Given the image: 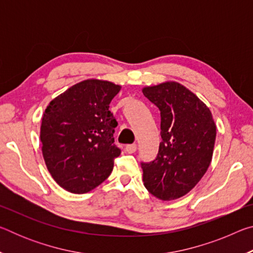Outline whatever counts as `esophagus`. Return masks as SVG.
I'll return each mask as SVG.
<instances>
[{
  "label": "esophagus",
  "mask_w": 253,
  "mask_h": 253,
  "mask_svg": "<svg viewBox=\"0 0 253 253\" xmlns=\"http://www.w3.org/2000/svg\"><path fill=\"white\" fill-rule=\"evenodd\" d=\"M137 149V145L136 144H131V145H127L126 146V152L129 153V154H132L135 153Z\"/></svg>",
  "instance_id": "obj_1"
}]
</instances>
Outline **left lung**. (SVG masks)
<instances>
[{"label": "left lung", "mask_w": 253, "mask_h": 253, "mask_svg": "<svg viewBox=\"0 0 253 253\" xmlns=\"http://www.w3.org/2000/svg\"><path fill=\"white\" fill-rule=\"evenodd\" d=\"M142 91L161 111L162 136L155 160L142 163L144 185L160 200L179 199L200 182L211 163L216 136L212 113L176 81Z\"/></svg>", "instance_id": "obj_1"}]
</instances>
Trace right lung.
Listing matches in <instances>:
<instances>
[{
    "label": "right lung",
    "mask_w": 253,
    "mask_h": 253,
    "mask_svg": "<svg viewBox=\"0 0 253 253\" xmlns=\"http://www.w3.org/2000/svg\"><path fill=\"white\" fill-rule=\"evenodd\" d=\"M119 84L87 79L50 101L40 139L46 169L60 186L87 193L105 181L121 149L114 144L117 122L109 110Z\"/></svg>",
    "instance_id": "add662e5"
}]
</instances>
